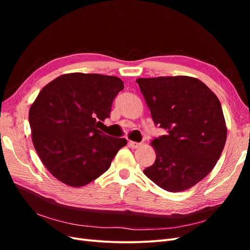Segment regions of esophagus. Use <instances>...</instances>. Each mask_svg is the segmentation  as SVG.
<instances>
[{"mask_svg":"<svg viewBox=\"0 0 250 250\" xmlns=\"http://www.w3.org/2000/svg\"><path fill=\"white\" fill-rule=\"evenodd\" d=\"M129 146L131 147V148H134V149H137V148H139L140 147V145L141 144L140 143H137V142H133V141H129Z\"/></svg>","mask_w":250,"mask_h":250,"instance_id":"34e87169","label":"esophagus"}]
</instances>
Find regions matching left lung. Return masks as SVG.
Listing matches in <instances>:
<instances>
[{
	"label": "left lung",
	"mask_w": 250,
	"mask_h": 250,
	"mask_svg": "<svg viewBox=\"0 0 250 250\" xmlns=\"http://www.w3.org/2000/svg\"><path fill=\"white\" fill-rule=\"evenodd\" d=\"M155 125L167 129L151 145L156 160L144 174L168 192L192 188L213 170L228 135L218 97L197 78H139Z\"/></svg>",
	"instance_id": "8db88e82"
}]
</instances>
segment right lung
Returning <instances> with one entry per match:
<instances>
[{
    "mask_svg": "<svg viewBox=\"0 0 250 250\" xmlns=\"http://www.w3.org/2000/svg\"><path fill=\"white\" fill-rule=\"evenodd\" d=\"M123 88L115 76L70 73L48 83L36 97L29 110L33 146L62 184L79 188L92 183L127 144L98 129Z\"/></svg>",
    "mask_w": 250,
    "mask_h": 250,
    "instance_id": "right-lung-1",
    "label": "right lung"
}]
</instances>
